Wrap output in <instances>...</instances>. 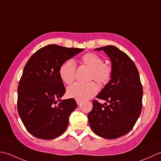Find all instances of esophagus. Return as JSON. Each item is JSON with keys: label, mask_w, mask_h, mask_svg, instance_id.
Segmentation results:
<instances>
[{"label": "esophagus", "mask_w": 161, "mask_h": 161, "mask_svg": "<svg viewBox=\"0 0 161 161\" xmlns=\"http://www.w3.org/2000/svg\"><path fill=\"white\" fill-rule=\"evenodd\" d=\"M81 102H82V100H80V99H76V103H77L78 105H79Z\"/></svg>", "instance_id": "obj_1"}]
</instances>
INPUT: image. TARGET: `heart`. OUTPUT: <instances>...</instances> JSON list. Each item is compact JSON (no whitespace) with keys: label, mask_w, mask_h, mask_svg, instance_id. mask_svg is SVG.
Returning <instances> with one entry per match:
<instances>
[{"label":"heart","mask_w":161,"mask_h":161,"mask_svg":"<svg viewBox=\"0 0 161 161\" xmlns=\"http://www.w3.org/2000/svg\"><path fill=\"white\" fill-rule=\"evenodd\" d=\"M81 62L90 68L89 80H95L101 85L107 84L112 77L113 69L110 65L104 63L103 58L94 53H87L81 58ZM76 67L75 62L69 59L62 64L59 70L62 80L70 84L76 76ZM99 87L94 81L88 83H76L67 88V96L70 98L83 100L90 99L96 94Z\"/></svg>","instance_id":"obj_1"}]
</instances>
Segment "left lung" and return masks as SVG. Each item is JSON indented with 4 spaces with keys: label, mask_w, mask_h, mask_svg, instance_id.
Listing matches in <instances>:
<instances>
[{
    "label": "left lung",
    "mask_w": 161,
    "mask_h": 161,
    "mask_svg": "<svg viewBox=\"0 0 161 161\" xmlns=\"http://www.w3.org/2000/svg\"><path fill=\"white\" fill-rule=\"evenodd\" d=\"M94 50H103L110 58L113 74L97 96L107 103L102 104L94 100L88 121L97 136L106 139L118 138L133 129L142 110L143 90L139 72L133 61L114 46Z\"/></svg>",
    "instance_id": "obj_1"
}]
</instances>
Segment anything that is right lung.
Instances as JSON below:
<instances>
[{
    "mask_svg": "<svg viewBox=\"0 0 161 161\" xmlns=\"http://www.w3.org/2000/svg\"><path fill=\"white\" fill-rule=\"evenodd\" d=\"M83 51L49 44L35 52L24 69L19 83L17 109L25 129L32 136L52 140L67 129L77 104L65 93L59 70L64 62Z\"/></svg>",
    "mask_w": 161,
    "mask_h": 161,
    "instance_id": "add662e5",
    "label": "right lung"
}]
</instances>
